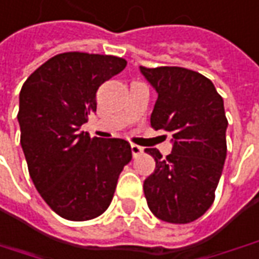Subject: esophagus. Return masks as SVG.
<instances>
[{
  "instance_id": "esophagus-1",
  "label": "esophagus",
  "mask_w": 259,
  "mask_h": 259,
  "mask_svg": "<svg viewBox=\"0 0 259 259\" xmlns=\"http://www.w3.org/2000/svg\"><path fill=\"white\" fill-rule=\"evenodd\" d=\"M130 150H132L133 157H136V156H139L140 153L143 152V149H142L140 146H137V144H132V146H130Z\"/></svg>"
}]
</instances>
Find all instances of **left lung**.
Returning <instances> with one entry per match:
<instances>
[{
  "instance_id": "left-lung-1",
  "label": "left lung",
  "mask_w": 259,
  "mask_h": 259,
  "mask_svg": "<svg viewBox=\"0 0 259 259\" xmlns=\"http://www.w3.org/2000/svg\"><path fill=\"white\" fill-rule=\"evenodd\" d=\"M140 73L157 93L150 124L167 132L171 143L166 159L157 149H146L156 168L144 180V197L157 218L187 224L215 197L227 156L224 100L210 79L194 70L140 66Z\"/></svg>"
}]
</instances>
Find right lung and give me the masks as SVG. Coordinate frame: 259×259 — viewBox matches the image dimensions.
Returning <instances> with one entry per match:
<instances>
[{"label": "right lung", "instance_id": "add662e5", "mask_svg": "<svg viewBox=\"0 0 259 259\" xmlns=\"http://www.w3.org/2000/svg\"><path fill=\"white\" fill-rule=\"evenodd\" d=\"M126 65L117 56L59 54L21 89L18 123L29 176L62 218L86 221L105 212L119 174L132 160L126 140L91 137L79 130L96 110L99 86Z\"/></svg>", "mask_w": 259, "mask_h": 259}]
</instances>
